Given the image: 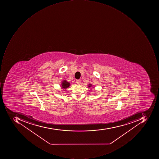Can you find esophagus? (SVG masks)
Here are the masks:
<instances>
[{"label":"esophagus","mask_w":159,"mask_h":159,"mask_svg":"<svg viewBox=\"0 0 159 159\" xmlns=\"http://www.w3.org/2000/svg\"><path fill=\"white\" fill-rule=\"evenodd\" d=\"M76 83H77V84H81V80H76Z\"/></svg>","instance_id":"1"}]
</instances>
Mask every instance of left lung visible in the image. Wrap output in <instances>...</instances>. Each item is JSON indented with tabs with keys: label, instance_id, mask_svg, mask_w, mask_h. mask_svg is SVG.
I'll return each mask as SVG.
<instances>
[{
	"label": "left lung",
	"instance_id": "obj_1",
	"mask_svg": "<svg viewBox=\"0 0 159 159\" xmlns=\"http://www.w3.org/2000/svg\"><path fill=\"white\" fill-rule=\"evenodd\" d=\"M88 86H89V87H91V84H89V85H88Z\"/></svg>",
	"mask_w": 159,
	"mask_h": 159
}]
</instances>
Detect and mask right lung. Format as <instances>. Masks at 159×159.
Returning <instances> with one entry per match:
<instances>
[{
	"label": "right lung",
	"instance_id": "obj_1",
	"mask_svg": "<svg viewBox=\"0 0 159 159\" xmlns=\"http://www.w3.org/2000/svg\"><path fill=\"white\" fill-rule=\"evenodd\" d=\"M70 84L69 83L67 82L66 80H64V81L62 82V83H61V88H62V89L67 88L68 87H69Z\"/></svg>",
	"mask_w": 159,
	"mask_h": 159
}]
</instances>
